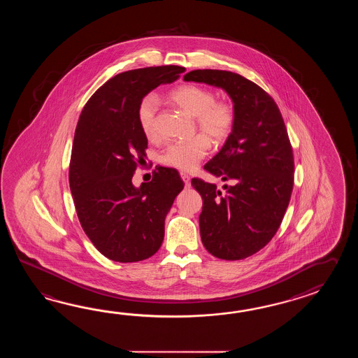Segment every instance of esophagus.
Segmentation results:
<instances>
[{
    "instance_id": "34e87169",
    "label": "esophagus",
    "mask_w": 358,
    "mask_h": 358,
    "mask_svg": "<svg viewBox=\"0 0 358 358\" xmlns=\"http://www.w3.org/2000/svg\"><path fill=\"white\" fill-rule=\"evenodd\" d=\"M180 176H182V182L185 184V187H189L190 176L188 174H185V173H180Z\"/></svg>"
}]
</instances>
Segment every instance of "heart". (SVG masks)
Segmentation results:
<instances>
[{
	"label": "heart",
	"mask_w": 358,
	"mask_h": 358,
	"mask_svg": "<svg viewBox=\"0 0 358 358\" xmlns=\"http://www.w3.org/2000/svg\"><path fill=\"white\" fill-rule=\"evenodd\" d=\"M176 106L194 117V124L202 134L187 141L169 143L161 152V162L170 168L188 171L196 168L205 157L213 141L222 145L231 136L236 125V111L227 101H216L210 90L196 84H184L169 93ZM159 99L152 94L141 101L137 120L142 133L148 139L156 136V114Z\"/></svg>",
	"instance_id": "heart-1"
}]
</instances>
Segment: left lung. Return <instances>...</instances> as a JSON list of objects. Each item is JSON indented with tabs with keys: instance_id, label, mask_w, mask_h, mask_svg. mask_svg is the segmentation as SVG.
<instances>
[{
	"instance_id": "obj_1",
	"label": "left lung",
	"mask_w": 358,
	"mask_h": 358,
	"mask_svg": "<svg viewBox=\"0 0 358 358\" xmlns=\"http://www.w3.org/2000/svg\"><path fill=\"white\" fill-rule=\"evenodd\" d=\"M184 80L222 88L234 103V130L205 165L231 185L221 192L198 178L192 185L203 199L199 230L206 250L217 259H247L273 239L289 205L294 159L282 113L267 92L236 73L193 70Z\"/></svg>"
}]
</instances>
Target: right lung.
Segmentation results:
<instances>
[{
	"label": "right lung",
	"mask_w": 358,
	"mask_h": 358,
	"mask_svg": "<svg viewBox=\"0 0 358 358\" xmlns=\"http://www.w3.org/2000/svg\"><path fill=\"white\" fill-rule=\"evenodd\" d=\"M184 71L166 65L120 73L92 94L79 116L69 166L71 196L84 233L116 262H138L160 250L165 217L184 188L176 169L162 166L139 188L131 182L148 145L138 106Z\"/></svg>",
	"instance_id": "1"
}]
</instances>
